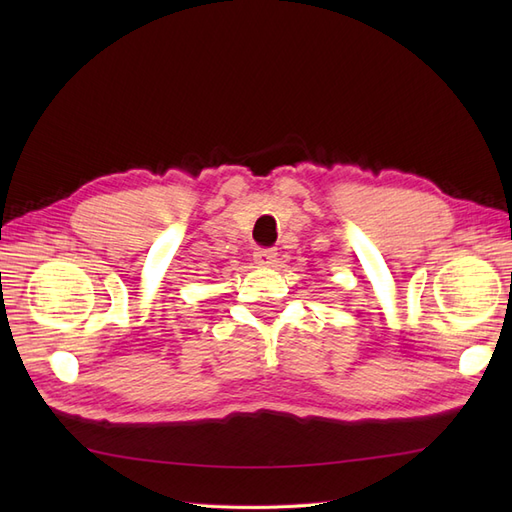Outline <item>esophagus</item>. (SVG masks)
<instances>
[{"instance_id":"34e87169","label":"esophagus","mask_w":512,"mask_h":512,"mask_svg":"<svg viewBox=\"0 0 512 512\" xmlns=\"http://www.w3.org/2000/svg\"><path fill=\"white\" fill-rule=\"evenodd\" d=\"M254 260L260 267H273L277 262V252L271 250V247H258L254 252Z\"/></svg>"}]
</instances>
